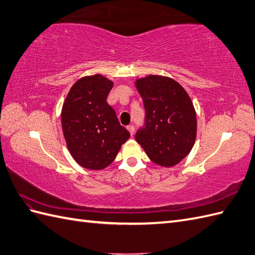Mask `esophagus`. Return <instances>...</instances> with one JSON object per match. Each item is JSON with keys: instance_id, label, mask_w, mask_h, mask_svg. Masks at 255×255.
Returning a JSON list of instances; mask_svg holds the SVG:
<instances>
[{"instance_id": "34e87169", "label": "esophagus", "mask_w": 255, "mask_h": 255, "mask_svg": "<svg viewBox=\"0 0 255 255\" xmlns=\"http://www.w3.org/2000/svg\"><path fill=\"white\" fill-rule=\"evenodd\" d=\"M127 129H128V131L130 132V134H131V135L134 133V126L129 125V126L127 127Z\"/></svg>"}]
</instances>
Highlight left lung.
Here are the masks:
<instances>
[{
    "label": "left lung",
    "instance_id": "obj_1",
    "mask_svg": "<svg viewBox=\"0 0 255 255\" xmlns=\"http://www.w3.org/2000/svg\"><path fill=\"white\" fill-rule=\"evenodd\" d=\"M135 86L145 111L135 141L153 163L174 166L189 154L197 135L191 99L178 82L167 77L151 75L138 79Z\"/></svg>",
    "mask_w": 255,
    "mask_h": 255
}]
</instances>
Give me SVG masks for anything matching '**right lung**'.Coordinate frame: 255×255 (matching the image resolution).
Segmentation results:
<instances>
[{
  "label": "right lung",
  "instance_id": "right-lung-1",
  "mask_svg": "<svg viewBox=\"0 0 255 255\" xmlns=\"http://www.w3.org/2000/svg\"><path fill=\"white\" fill-rule=\"evenodd\" d=\"M113 82L87 76L70 89L62 110V127L70 154L80 166L103 169L114 161L130 137L106 102Z\"/></svg>",
  "mask_w": 255,
  "mask_h": 255
}]
</instances>
